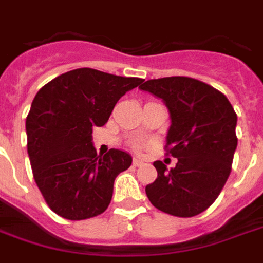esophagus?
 <instances>
[{"instance_id":"esophagus-1","label":"esophagus","mask_w":263,"mask_h":263,"mask_svg":"<svg viewBox=\"0 0 263 263\" xmlns=\"http://www.w3.org/2000/svg\"><path fill=\"white\" fill-rule=\"evenodd\" d=\"M143 165V161L137 160V158H134L133 160V166H141Z\"/></svg>"}]
</instances>
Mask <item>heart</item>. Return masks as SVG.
I'll return each instance as SVG.
<instances>
[{
  "mask_svg": "<svg viewBox=\"0 0 263 263\" xmlns=\"http://www.w3.org/2000/svg\"><path fill=\"white\" fill-rule=\"evenodd\" d=\"M136 150H141V145H136Z\"/></svg>",
  "mask_w": 263,
  "mask_h": 263,
  "instance_id": "1",
  "label": "heart"
}]
</instances>
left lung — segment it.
Here are the masks:
<instances>
[{"mask_svg":"<svg viewBox=\"0 0 263 263\" xmlns=\"http://www.w3.org/2000/svg\"><path fill=\"white\" fill-rule=\"evenodd\" d=\"M140 89L165 102L171 115L166 155L178 158L166 170L155 161L158 176L145 186L158 210L176 217H193L210 208L231 172L237 148V113L227 97L189 77L148 80Z\"/></svg>","mask_w":263,"mask_h":263,"instance_id":"1","label":"left lung"}]
</instances>
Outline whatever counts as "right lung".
Instances as JSON below:
<instances>
[{
  "label": "right lung",
  "instance_id": "add662e5",
  "mask_svg": "<svg viewBox=\"0 0 263 263\" xmlns=\"http://www.w3.org/2000/svg\"><path fill=\"white\" fill-rule=\"evenodd\" d=\"M143 81L77 68L36 93L26 118L28 154L34 182L55 214L85 220L108 209L113 182L132 157L115 148L98 155L92 129L106 123L119 99Z\"/></svg>",
  "mask_w": 263,
  "mask_h": 263
}]
</instances>
